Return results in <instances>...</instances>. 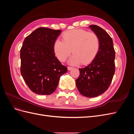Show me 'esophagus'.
I'll list each match as a JSON object with an SVG mask.
<instances>
[{"label":"esophagus","mask_w":134,"mask_h":134,"mask_svg":"<svg viewBox=\"0 0 134 134\" xmlns=\"http://www.w3.org/2000/svg\"><path fill=\"white\" fill-rule=\"evenodd\" d=\"M72 68H73L70 67V66H68V70H71V69H72Z\"/></svg>","instance_id":"esophagus-1"}]
</instances>
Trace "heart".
<instances>
[{
  "label": "heart",
  "mask_w": 134,
  "mask_h": 134,
  "mask_svg": "<svg viewBox=\"0 0 134 134\" xmlns=\"http://www.w3.org/2000/svg\"><path fill=\"white\" fill-rule=\"evenodd\" d=\"M62 37L63 41L58 38L54 44L55 54L62 62L66 60L72 51L74 54L69 60V64L87 65L94 59L99 51V38L93 32L75 29L65 32Z\"/></svg>",
  "instance_id": "b5f03b06"
}]
</instances>
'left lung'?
Instances as JSON below:
<instances>
[{"label":"left lung","instance_id":"obj_1","mask_svg":"<svg viewBox=\"0 0 134 134\" xmlns=\"http://www.w3.org/2000/svg\"><path fill=\"white\" fill-rule=\"evenodd\" d=\"M99 40V49L90 65L80 68L76 80V87L83 96L97 97L106 92L115 71V51L112 38L103 28L97 25L89 26Z\"/></svg>","mask_w":134,"mask_h":134}]
</instances>
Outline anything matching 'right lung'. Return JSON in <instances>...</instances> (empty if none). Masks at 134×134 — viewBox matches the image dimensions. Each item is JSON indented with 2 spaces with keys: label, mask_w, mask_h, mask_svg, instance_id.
<instances>
[{
  "label": "right lung",
  "mask_w": 134,
  "mask_h": 134,
  "mask_svg": "<svg viewBox=\"0 0 134 134\" xmlns=\"http://www.w3.org/2000/svg\"><path fill=\"white\" fill-rule=\"evenodd\" d=\"M62 30L40 27L24 40L20 52L21 73L36 94L50 95L68 69L55 56L54 44Z\"/></svg>",
  "instance_id": "1"
}]
</instances>
